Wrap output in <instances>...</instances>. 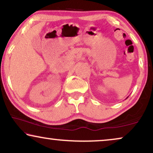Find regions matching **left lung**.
<instances>
[{
  "label": "left lung",
  "mask_w": 153,
  "mask_h": 153,
  "mask_svg": "<svg viewBox=\"0 0 153 153\" xmlns=\"http://www.w3.org/2000/svg\"><path fill=\"white\" fill-rule=\"evenodd\" d=\"M127 98H126V99H127Z\"/></svg>",
  "instance_id": "obj_1"
}]
</instances>
